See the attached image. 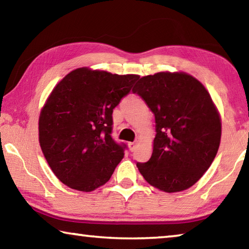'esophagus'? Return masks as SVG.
Here are the masks:
<instances>
[{
    "instance_id": "obj_1",
    "label": "esophagus",
    "mask_w": 249,
    "mask_h": 249,
    "mask_svg": "<svg viewBox=\"0 0 249 249\" xmlns=\"http://www.w3.org/2000/svg\"><path fill=\"white\" fill-rule=\"evenodd\" d=\"M127 145H128V147H129V149H130V150H134V149H135V147H136V142H129Z\"/></svg>"
}]
</instances>
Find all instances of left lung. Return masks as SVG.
I'll list each match as a JSON object with an SVG mask.
<instances>
[{"instance_id": "obj_1", "label": "left lung", "mask_w": 249, "mask_h": 249, "mask_svg": "<svg viewBox=\"0 0 249 249\" xmlns=\"http://www.w3.org/2000/svg\"><path fill=\"white\" fill-rule=\"evenodd\" d=\"M137 93L154 113L153 154L138 170L150 185L187 190L209 169L220 147L221 116L208 90L185 72H157L140 79Z\"/></svg>"}]
</instances>
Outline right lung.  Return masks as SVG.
<instances>
[{"label":"right lung","instance_id":"add662e5","mask_svg":"<svg viewBox=\"0 0 249 249\" xmlns=\"http://www.w3.org/2000/svg\"><path fill=\"white\" fill-rule=\"evenodd\" d=\"M138 78L83 67L53 88L40 111L38 135L50 169L62 183L91 192L111 178L126 147L111 136L113 108Z\"/></svg>","mask_w":249,"mask_h":249}]
</instances>
